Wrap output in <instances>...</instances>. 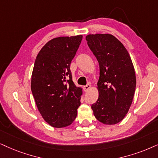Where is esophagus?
I'll use <instances>...</instances> for the list:
<instances>
[{"label":"esophagus","instance_id":"34e87169","mask_svg":"<svg viewBox=\"0 0 158 158\" xmlns=\"http://www.w3.org/2000/svg\"><path fill=\"white\" fill-rule=\"evenodd\" d=\"M90 87H91V85H89V84H87V85L84 86L83 89H84V90H85V92H87L89 89H90Z\"/></svg>","mask_w":158,"mask_h":158}]
</instances>
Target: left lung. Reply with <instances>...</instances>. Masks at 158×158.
Here are the masks:
<instances>
[{
    "mask_svg": "<svg viewBox=\"0 0 158 158\" xmlns=\"http://www.w3.org/2000/svg\"><path fill=\"white\" fill-rule=\"evenodd\" d=\"M86 40L100 66L99 96L91 108L98 120L114 125L125 117L135 93L136 79L131 56L112 35L90 34Z\"/></svg>",
    "mask_w": 158,
    "mask_h": 158,
    "instance_id": "1",
    "label": "left lung"
}]
</instances>
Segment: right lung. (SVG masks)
Wrapping results in <instances>:
<instances>
[{"mask_svg": "<svg viewBox=\"0 0 158 158\" xmlns=\"http://www.w3.org/2000/svg\"><path fill=\"white\" fill-rule=\"evenodd\" d=\"M81 40V35L52 39L35 60L32 93L43 118L54 127L71 125L81 104L82 90L73 82L70 66Z\"/></svg>", "mask_w": 158, "mask_h": 158, "instance_id": "right-lung-1", "label": "right lung"}]
</instances>
